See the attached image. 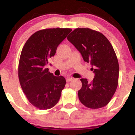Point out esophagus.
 Here are the masks:
<instances>
[{"instance_id": "esophagus-1", "label": "esophagus", "mask_w": 135, "mask_h": 135, "mask_svg": "<svg viewBox=\"0 0 135 135\" xmlns=\"http://www.w3.org/2000/svg\"><path fill=\"white\" fill-rule=\"evenodd\" d=\"M74 80V78H73V77H68V78H66V81H67V82H70V81H71V80Z\"/></svg>"}]
</instances>
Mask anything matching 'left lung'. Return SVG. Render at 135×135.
Returning <instances> with one entry per match:
<instances>
[{
	"mask_svg": "<svg viewBox=\"0 0 135 135\" xmlns=\"http://www.w3.org/2000/svg\"><path fill=\"white\" fill-rule=\"evenodd\" d=\"M79 51L85 62L91 65L95 76L86 78L78 90V98L88 108H100L110 102L118 83L119 64L112 44L103 34L88 28H78L67 37Z\"/></svg>",
	"mask_w": 135,
	"mask_h": 135,
	"instance_id": "1",
	"label": "left lung"
}]
</instances>
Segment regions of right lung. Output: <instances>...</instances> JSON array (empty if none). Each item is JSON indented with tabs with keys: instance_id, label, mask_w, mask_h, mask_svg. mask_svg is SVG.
I'll return each mask as SVG.
<instances>
[{
	"instance_id": "add662e5",
	"label": "right lung",
	"mask_w": 135,
	"mask_h": 135,
	"mask_svg": "<svg viewBox=\"0 0 135 135\" xmlns=\"http://www.w3.org/2000/svg\"><path fill=\"white\" fill-rule=\"evenodd\" d=\"M71 31V28H60L39 30L22 49L18 68L20 85L30 103L40 110L54 107L66 84L64 76H54L45 66Z\"/></svg>"
}]
</instances>
